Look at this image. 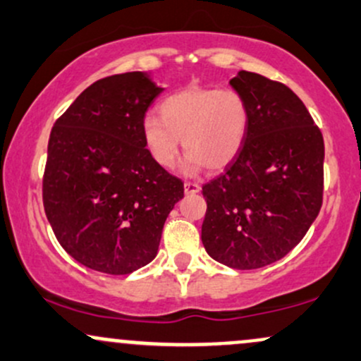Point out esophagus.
I'll return each mask as SVG.
<instances>
[{
    "label": "esophagus",
    "instance_id": "obj_1",
    "mask_svg": "<svg viewBox=\"0 0 361 361\" xmlns=\"http://www.w3.org/2000/svg\"><path fill=\"white\" fill-rule=\"evenodd\" d=\"M198 192H200V185L192 183V181H186V183H185V193L186 195H195Z\"/></svg>",
    "mask_w": 361,
    "mask_h": 361
}]
</instances>
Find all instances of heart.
<instances>
[{"label": "heart", "mask_w": 361, "mask_h": 361, "mask_svg": "<svg viewBox=\"0 0 361 361\" xmlns=\"http://www.w3.org/2000/svg\"><path fill=\"white\" fill-rule=\"evenodd\" d=\"M161 118L142 120V139L157 166H175L181 139L188 151L183 163L186 175L205 166L222 169L241 151L250 126V106L234 88L190 86L159 103Z\"/></svg>", "instance_id": "1"}]
</instances>
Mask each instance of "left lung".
Listing matches in <instances>:
<instances>
[{
    "instance_id": "8db88e82",
    "label": "left lung",
    "mask_w": 361,
    "mask_h": 361,
    "mask_svg": "<svg viewBox=\"0 0 361 361\" xmlns=\"http://www.w3.org/2000/svg\"><path fill=\"white\" fill-rule=\"evenodd\" d=\"M244 144L221 176L202 186V243L215 261L256 270L283 258L316 221L324 186V140L302 100L281 82L239 71Z\"/></svg>"
}]
</instances>
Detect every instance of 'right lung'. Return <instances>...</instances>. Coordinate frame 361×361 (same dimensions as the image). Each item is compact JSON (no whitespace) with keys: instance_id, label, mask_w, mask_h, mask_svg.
I'll list each match as a JSON object with an SVG mask.
<instances>
[{"instance_id":"right-lung-1","label":"right lung","mask_w":361,"mask_h":361,"mask_svg":"<svg viewBox=\"0 0 361 361\" xmlns=\"http://www.w3.org/2000/svg\"><path fill=\"white\" fill-rule=\"evenodd\" d=\"M164 88L142 71L88 86L54 123L44 209L57 241L78 263L127 275L156 258L183 183L157 166L142 120Z\"/></svg>"}]
</instances>
